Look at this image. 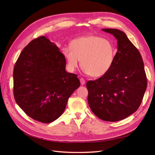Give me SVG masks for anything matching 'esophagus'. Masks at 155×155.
Returning a JSON list of instances; mask_svg holds the SVG:
<instances>
[{
    "instance_id": "34e87169",
    "label": "esophagus",
    "mask_w": 155,
    "mask_h": 155,
    "mask_svg": "<svg viewBox=\"0 0 155 155\" xmlns=\"http://www.w3.org/2000/svg\"><path fill=\"white\" fill-rule=\"evenodd\" d=\"M80 83H81V84L82 85L85 84V81L84 79H83V78H81V79H80Z\"/></svg>"
}]
</instances>
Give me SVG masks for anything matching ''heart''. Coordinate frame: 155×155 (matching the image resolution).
<instances>
[{
  "mask_svg": "<svg viewBox=\"0 0 155 155\" xmlns=\"http://www.w3.org/2000/svg\"><path fill=\"white\" fill-rule=\"evenodd\" d=\"M62 54L70 71H75L81 60V66L85 74L99 77L112 67L115 50L110 40L98 36L88 35L74 39L70 46L62 49Z\"/></svg>",
  "mask_w": 155,
  "mask_h": 155,
  "instance_id": "obj_1",
  "label": "heart"
}]
</instances>
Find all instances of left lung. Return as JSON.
<instances>
[{
  "instance_id": "obj_1",
  "label": "left lung",
  "mask_w": 155,
  "mask_h": 155,
  "mask_svg": "<svg viewBox=\"0 0 155 155\" xmlns=\"http://www.w3.org/2000/svg\"><path fill=\"white\" fill-rule=\"evenodd\" d=\"M102 30L117 40V51L109 71L87 81V101L97 117L115 122L138 109L147 89V76L141 55L125 33L114 28Z\"/></svg>"
}]
</instances>
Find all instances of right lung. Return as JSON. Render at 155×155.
<instances>
[{
  "instance_id": "obj_1",
  "label": "right lung",
  "mask_w": 155,
  "mask_h": 155,
  "mask_svg": "<svg viewBox=\"0 0 155 155\" xmlns=\"http://www.w3.org/2000/svg\"><path fill=\"white\" fill-rule=\"evenodd\" d=\"M66 66L59 48L46 36L23 49L14 68V96L30 117L49 123L62 114L69 97L80 86L78 75L68 73Z\"/></svg>"
}]
</instances>
